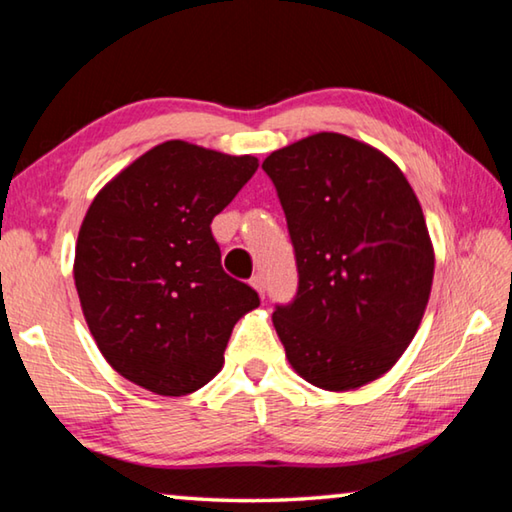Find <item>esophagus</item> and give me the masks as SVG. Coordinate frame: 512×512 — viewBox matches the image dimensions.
<instances>
[{"instance_id":"esophagus-1","label":"esophagus","mask_w":512,"mask_h":512,"mask_svg":"<svg viewBox=\"0 0 512 512\" xmlns=\"http://www.w3.org/2000/svg\"><path fill=\"white\" fill-rule=\"evenodd\" d=\"M250 287H253L257 293H259V296H262L264 298V277L262 275H255L253 277V280H250Z\"/></svg>"}]
</instances>
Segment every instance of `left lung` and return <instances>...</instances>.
<instances>
[{"label":"left lung","instance_id":"1","mask_svg":"<svg viewBox=\"0 0 512 512\" xmlns=\"http://www.w3.org/2000/svg\"><path fill=\"white\" fill-rule=\"evenodd\" d=\"M298 264L273 325L298 375L354 391L391 370L427 309L433 246L400 167L366 142L316 133L264 160Z\"/></svg>","mask_w":512,"mask_h":512}]
</instances>
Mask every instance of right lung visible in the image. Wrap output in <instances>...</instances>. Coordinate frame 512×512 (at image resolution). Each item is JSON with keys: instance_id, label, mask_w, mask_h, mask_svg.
<instances>
[{"instance_id": "obj_1", "label": "right lung", "mask_w": 512, "mask_h": 512, "mask_svg": "<svg viewBox=\"0 0 512 512\" xmlns=\"http://www.w3.org/2000/svg\"><path fill=\"white\" fill-rule=\"evenodd\" d=\"M259 162L169 140L121 169L81 223L74 282L103 357L155 395L203 388L237 320L259 307L223 271L210 223Z\"/></svg>"}]
</instances>
